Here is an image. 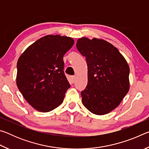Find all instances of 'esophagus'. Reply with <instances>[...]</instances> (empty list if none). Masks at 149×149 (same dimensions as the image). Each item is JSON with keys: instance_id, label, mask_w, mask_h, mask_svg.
<instances>
[{"instance_id": "34e87169", "label": "esophagus", "mask_w": 149, "mask_h": 149, "mask_svg": "<svg viewBox=\"0 0 149 149\" xmlns=\"http://www.w3.org/2000/svg\"><path fill=\"white\" fill-rule=\"evenodd\" d=\"M70 79H71V81H72L74 83L75 81V76H71L70 77Z\"/></svg>"}]
</instances>
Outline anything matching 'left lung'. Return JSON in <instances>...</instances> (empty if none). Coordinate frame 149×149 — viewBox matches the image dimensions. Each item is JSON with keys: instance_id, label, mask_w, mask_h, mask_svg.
<instances>
[{"instance_id": "obj_1", "label": "left lung", "mask_w": 149, "mask_h": 149, "mask_svg": "<svg viewBox=\"0 0 149 149\" xmlns=\"http://www.w3.org/2000/svg\"><path fill=\"white\" fill-rule=\"evenodd\" d=\"M76 47L87 64V85L81 93L83 104L93 114H108L129 91V65L117 48L104 39L82 37Z\"/></svg>"}]
</instances>
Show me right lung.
I'll return each instance as SVG.
<instances>
[{"mask_svg": "<svg viewBox=\"0 0 149 149\" xmlns=\"http://www.w3.org/2000/svg\"><path fill=\"white\" fill-rule=\"evenodd\" d=\"M74 40L48 35L30 46L17 62L16 85L26 101L41 112H50L62 103L70 87L64 73V55Z\"/></svg>", "mask_w": 149, "mask_h": 149, "instance_id": "1", "label": "right lung"}]
</instances>
